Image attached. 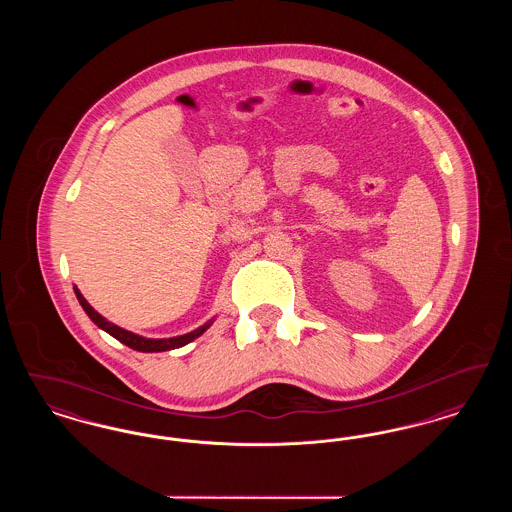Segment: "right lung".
Masks as SVG:
<instances>
[{
  "label": "right lung",
  "instance_id": "right-lung-1",
  "mask_svg": "<svg viewBox=\"0 0 512 512\" xmlns=\"http://www.w3.org/2000/svg\"><path fill=\"white\" fill-rule=\"evenodd\" d=\"M73 290L76 299H78V303H80L82 309H84V313L90 317V320H92L98 328H101L103 332H107L109 336H113L115 340H119L121 343H124V345H128L130 349L142 351V353H159V351H171V349L184 347V345H188L190 341L199 338L201 334H205V332L213 326V322H215V317L209 318L205 324H201L199 328H195V330L184 334V336H174V338H144V336H140V334H134V332H130V330H124L121 326L113 324L111 320L101 317L98 311L86 301V297L80 293V290H78L76 286H73Z\"/></svg>",
  "mask_w": 512,
  "mask_h": 512
}]
</instances>
